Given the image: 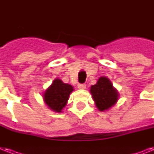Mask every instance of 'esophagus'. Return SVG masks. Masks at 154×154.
<instances>
[{
    "instance_id": "34e87169",
    "label": "esophagus",
    "mask_w": 154,
    "mask_h": 154,
    "mask_svg": "<svg viewBox=\"0 0 154 154\" xmlns=\"http://www.w3.org/2000/svg\"><path fill=\"white\" fill-rule=\"evenodd\" d=\"M77 88L80 89H85L86 88V85L85 84H78L77 85Z\"/></svg>"
}]
</instances>
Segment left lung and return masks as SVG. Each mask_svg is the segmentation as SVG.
<instances>
[{
	"label": "left lung",
	"mask_w": 154,
	"mask_h": 154,
	"mask_svg": "<svg viewBox=\"0 0 154 154\" xmlns=\"http://www.w3.org/2000/svg\"><path fill=\"white\" fill-rule=\"evenodd\" d=\"M90 92L97 107L100 111L109 109L117 102L118 93L112 88V83L107 77H100L96 85L91 86Z\"/></svg>",
	"instance_id": "1"
}]
</instances>
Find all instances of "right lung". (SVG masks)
I'll return each instance as SVG.
<instances>
[{
	"label": "right lung",
	"mask_w": 154,
	"mask_h": 154,
	"mask_svg": "<svg viewBox=\"0 0 154 154\" xmlns=\"http://www.w3.org/2000/svg\"><path fill=\"white\" fill-rule=\"evenodd\" d=\"M73 88L72 85L65 84L60 80L56 79L45 93L44 100L47 105L53 111L61 112Z\"/></svg>",
	"instance_id": "add662e5"
}]
</instances>
